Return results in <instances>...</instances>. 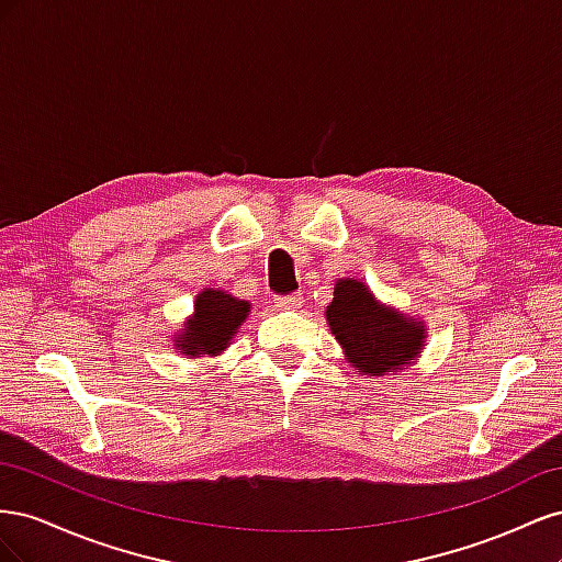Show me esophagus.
<instances>
[{
	"label": "esophagus",
	"instance_id": "1",
	"mask_svg": "<svg viewBox=\"0 0 562 562\" xmlns=\"http://www.w3.org/2000/svg\"><path fill=\"white\" fill-rule=\"evenodd\" d=\"M274 307L285 312V310H300L302 307V295H285V297H274Z\"/></svg>",
	"mask_w": 562,
	"mask_h": 562
}]
</instances>
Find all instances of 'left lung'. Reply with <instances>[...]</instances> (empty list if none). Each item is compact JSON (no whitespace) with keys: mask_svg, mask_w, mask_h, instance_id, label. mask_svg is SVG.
Here are the masks:
<instances>
[{"mask_svg":"<svg viewBox=\"0 0 562 562\" xmlns=\"http://www.w3.org/2000/svg\"><path fill=\"white\" fill-rule=\"evenodd\" d=\"M326 318L349 363L370 378H382L403 370L405 363H415L424 342L422 323L384 307L368 285L356 279L335 283Z\"/></svg>","mask_w":562,"mask_h":562,"instance_id":"left-lung-1","label":"left lung"}]
</instances>
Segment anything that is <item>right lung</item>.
Listing matches in <instances>:
<instances>
[{
  "label": "right lung",
  "instance_id": "obj_1",
  "mask_svg": "<svg viewBox=\"0 0 562 562\" xmlns=\"http://www.w3.org/2000/svg\"><path fill=\"white\" fill-rule=\"evenodd\" d=\"M248 312L250 304L246 300L206 288L196 295L194 314L187 318L184 328L176 337V347L192 359H199L201 353L217 356L227 349L234 333H239Z\"/></svg>",
  "mask_w": 562,
  "mask_h": 562
}]
</instances>
